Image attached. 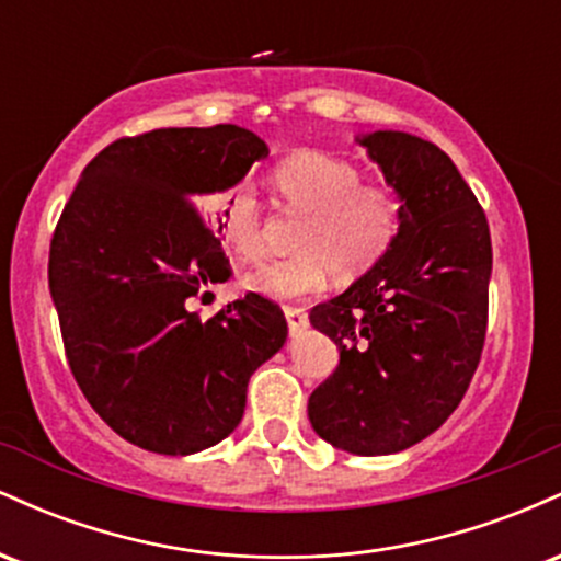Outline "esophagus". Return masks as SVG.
<instances>
[{"label": "esophagus", "instance_id": "1", "mask_svg": "<svg viewBox=\"0 0 561 561\" xmlns=\"http://www.w3.org/2000/svg\"><path fill=\"white\" fill-rule=\"evenodd\" d=\"M285 319H287V327H289V334H298L308 327V317L302 308H293L287 306L285 308Z\"/></svg>", "mask_w": 561, "mask_h": 561}]
</instances>
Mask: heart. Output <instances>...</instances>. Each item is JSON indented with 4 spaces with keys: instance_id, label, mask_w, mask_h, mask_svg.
I'll use <instances>...</instances> for the list:
<instances>
[{
    "instance_id": "heart-1",
    "label": "heart",
    "mask_w": 561,
    "mask_h": 561,
    "mask_svg": "<svg viewBox=\"0 0 561 561\" xmlns=\"http://www.w3.org/2000/svg\"><path fill=\"white\" fill-rule=\"evenodd\" d=\"M289 208L308 214L295 248L298 255L268 263L244 276L250 293L272 300H298L319 293L332 272L364 274L388 253L401 227V199L388 184H362L364 171L327 152H298L274 173ZM218 234L240 263L266 255L263 208L255 186L242 182L218 199Z\"/></svg>"
}]
</instances>
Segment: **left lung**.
<instances>
[{
    "mask_svg": "<svg viewBox=\"0 0 561 561\" xmlns=\"http://www.w3.org/2000/svg\"><path fill=\"white\" fill-rule=\"evenodd\" d=\"M401 199L388 253L311 311L337 345L334 375L308 398L313 433L356 456H385L433 435L480 364L493 250L478 197L433 141L358 134Z\"/></svg>",
    "mask_w": 561,
    "mask_h": 561,
    "instance_id": "obj_1",
    "label": "left lung"
}]
</instances>
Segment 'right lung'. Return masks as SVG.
I'll list each match as a JSON object with an SVG mask.
<instances>
[{
  "mask_svg": "<svg viewBox=\"0 0 561 561\" xmlns=\"http://www.w3.org/2000/svg\"><path fill=\"white\" fill-rule=\"evenodd\" d=\"M263 158L266 141L231 124L118 139L83 169L57 221L49 293L70 371L134 446L186 456L221 443L242 420L250 375L285 345V317L255 293L208 321L190 308L231 276L199 203Z\"/></svg>",
  "mask_w": 561,
  "mask_h": 561,
  "instance_id": "right-lung-1",
  "label": "right lung"
}]
</instances>
